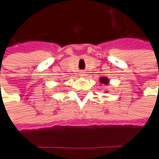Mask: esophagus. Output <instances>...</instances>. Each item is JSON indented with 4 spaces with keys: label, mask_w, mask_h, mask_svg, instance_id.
<instances>
[{
    "label": "esophagus",
    "mask_w": 159,
    "mask_h": 159,
    "mask_svg": "<svg viewBox=\"0 0 159 159\" xmlns=\"http://www.w3.org/2000/svg\"><path fill=\"white\" fill-rule=\"evenodd\" d=\"M80 76H85L84 72H81V73H80Z\"/></svg>",
    "instance_id": "obj_1"
}]
</instances>
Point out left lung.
<instances>
[{
  "label": "left lung",
  "instance_id": "obj_1",
  "mask_svg": "<svg viewBox=\"0 0 159 159\" xmlns=\"http://www.w3.org/2000/svg\"><path fill=\"white\" fill-rule=\"evenodd\" d=\"M100 82L102 83V84H104V85H107L108 83H109V80L107 79L106 77H102V78H100Z\"/></svg>",
  "mask_w": 159,
  "mask_h": 159
}]
</instances>
